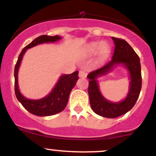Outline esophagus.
I'll list each match as a JSON object with an SVG mask.
<instances>
[{
	"label": "esophagus",
	"instance_id": "34e87169",
	"mask_svg": "<svg viewBox=\"0 0 156 156\" xmlns=\"http://www.w3.org/2000/svg\"><path fill=\"white\" fill-rule=\"evenodd\" d=\"M87 73L84 72L83 70H80L79 73H78V76H79L80 78H86V77H87Z\"/></svg>",
	"mask_w": 156,
	"mask_h": 156
}]
</instances>
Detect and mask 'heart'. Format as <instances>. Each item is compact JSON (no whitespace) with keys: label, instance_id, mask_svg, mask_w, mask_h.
<instances>
[{"label":"heart","instance_id":"heart-1","mask_svg":"<svg viewBox=\"0 0 156 156\" xmlns=\"http://www.w3.org/2000/svg\"><path fill=\"white\" fill-rule=\"evenodd\" d=\"M86 51L89 55H94L98 51L100 59L105 60L110 55L111 47L109 44L105 42H94L88 44Z\"/></svg>","mask_w":156,"mask_h":156}]
</instances>
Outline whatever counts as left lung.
Masks as SVG:
<instances>
[{
  "instance_id": "1",
  "label": "left lung",
  "mask_w": 156,
  "mask_h": 156,
  "mask_svg": "<svg viewBox=\"0 0 156 156\" xmlns=\"http://www.w3.org/2000/svg\"><path fill=\"white\" fill-rule=\"evenodd\" d=\"M115 44L114 54L110 62L103 67L89 73L88 93L89 102L93 112L106 118H115L125 114L135 105L141 89V64L139 55L126 41L122 39L112 37ZM122 63L130 74V88L125 100L119 103H112L105 99L99 90L96 79L110 72L117 64Z\"/></svg>"
}]
</instances>
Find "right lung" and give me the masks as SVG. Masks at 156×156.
<instances>
[{"instance_id": "1", "label": "right lung", "mask_w": 156, "mask_h": 156, "mask_svg": "<svg viewBox=\"0 0 156 156\" xmlns=\"http://www.w3.org/2000/svg\"><path fill=\"white\" fill-rule=\"evenodd\" d=\"M59 36H48L42 35L37 37L30 44L26 46L19 55L18 59L15 67V92L20 103L28 112L34 115L39 117L51 116L58 114L64 110L67 106L68 99L71 90L76 85V81L78 79V71L71 73L69 75H62L59 80L55 84L52 92L48 96L39 100L27 99L20 92L18 89V80H17V73L19 67L20 65L23 56L26 53L27 49L34 47L37 44L44 43V42H53L59 40Z\"/></svg>"}]
</instances>
